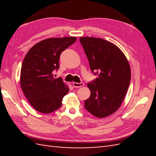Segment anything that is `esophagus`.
<instances>
[{
    "instance_id": "34e87169",
    "label": "esophagus",
    "mask_w": 156,
    "mask_h": 156,
    "mask_svg": "<svg viewBox=\"0 0 156 156\" xmlns=\"http://www.w3.org/2000/svg\"><path fill=\"white\" fill-rule=\"evenodd\" d=\"M73 87L74 88H80L84 86V83H78V82H73Z\"/></svg>"
}]
</instances>
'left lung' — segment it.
Here are the masks:
<instances>
[{
    "mask_svg": "<svg viewBox=\"0 0 156 156\" xmlns=\"http://www.w3.org/2000/svg\"><path fill=\"white\" fill-rule=\"evenodd\" d=\"M80 41L91 70L98 75L87 84L90 96L84 107L96 117H107L118 110L127 94L130 65L123 52L110 41L93 37H80Z\"/></svg>",
    "mask_w": 156,
    "mask_h": 156,
    "instance_id": "left-lung-1",
    "label": "left lung"
}]
</instances>
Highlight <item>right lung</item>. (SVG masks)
<instances>
[{
	"mask_svg": "<svg viewBox=\"0 0 156 156\" xmlns=\"http://www.w3.org/2000/svg\"><path fill=\"white\" fill-rule=\"evenodd\" d=\"M76 37L44 39L29 49L23 59L20 84L25 97L36 111L51 113L62 105L69 87L53 72L59 68L61 53L74 44Z\"/></svg>",
	"mask_w": 156,
	"mask_h": 156,
	"instance_id": "1",
	"label": "right lung"
}]
</instances>
